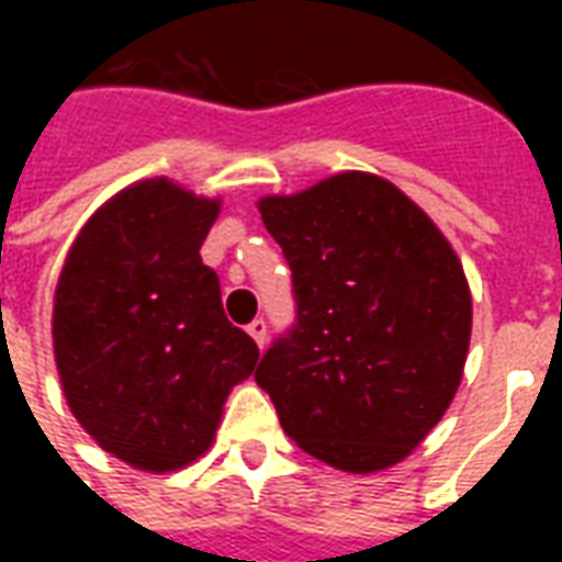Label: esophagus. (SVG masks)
<instances>
[{
	"label": "esophagus",
	"instance_id": "esophagus-1",
	"mask_svg": "<svg viewBox=\"0 0 562 562\" xmlns=\"http://www.w3.org/2000/svg\"><path fill=\"white\" fill-rule=\"evenodd\" d=\"M246 330H249V337H252L258 346H265V340H268V322H265V318H252V322L246 325Z\"/></svg>",
	"mask_w": 562,
	"mask_h": 562
}]
</instances>
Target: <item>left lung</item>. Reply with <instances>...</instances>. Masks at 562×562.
<instances>
[{"mask_svg":"<svg viewBox=\"0 0 562 562\" xmlns=\"http://www.w3.org/2000/svg\"><path fill=\"white\" fill-rule=\"evenodd\" d=\"M258 213L292 268L294 325L256 370L282 430L337 470L401 463L463 376L472 297L460 258L376 173L268 195Z\"/></svg>","mask_w":562,"mask_h":562,"instance_id":"1","label":"left lung"}]
</instances>
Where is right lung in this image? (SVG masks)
I'll return each instance as SVG.
<instances>
[{"instance_id": "obj_1", "label": "right lung", "mask_w": 562, "mask_h": 562, "mask_svg": "<svg viewBox=\"0 0 562 562\" xmlns=\"http://www.w3.org/2000/svg\"><path fill=\"white\" fill-rule=\"evenodd\" d=\"M220 198L168 177L95 210L68 249L54 297V355L71 415L99 446L147 472L201 458L258 346L225 318L201 244Z\"/></svg>"}]
</instances>
